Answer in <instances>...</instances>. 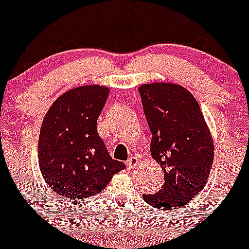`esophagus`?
<instances>
[{
	"label": "esophagus",
	"instance_id": "34e87169",
	"mask_svg": "<svg viewBox=\"0 0 249 249\" xmlns=\"http://www.w3.org/2000/svg\"><path fill=\"white\" fill-rule=\"evenodd\" d=\"M138 164H139V160H138L137 156H132V157L129 158V160H127V162H126L127 169H130V170H131V169L137 168Z\"/></svg>",
	"mask_w": 249,
	"mask_h": 249
}]
</instances>
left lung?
Masks as SVG:
<instances>
[{
    "label": "left lung",
    "instance_id": "8db88e82",
    "mask_svg": "<svg viewBox=\"0 0 249 249\" xmlns=\"http://www.w3.org/2000/svg\"><path fill=\"white\" fill-rule=\"evenodd\" d=\"M138 91L152 133L151 155L164 171L162 189L143 198L158 209H177L207 183L214 160L212 136L200 105L184 87L156 83Z\"/></svg>",
    "mask_w": 249,
    "mask_h": 249
}]
</instances>
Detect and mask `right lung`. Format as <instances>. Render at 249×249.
Returning <instances> with one entry per match:
<instances>
[{
	"mask_svg": "<svg viewBox=\"0 0 249 249\" xmlns=\"http://www.w3.org/2000/svg\"><path fill=\"white\" fill-rule=\"evenodd\" d=\"M108 92L98 85L70 89L43 119L37 146L41 174L48 187L68 201L97 195L125 168L112 160L97 132Z\"/></svg>",
	"mask_w": 249,
	"mask_h": 249,
	"instance_id": "right-lung-1",
	"label": "right lung"
}]
</instances>
